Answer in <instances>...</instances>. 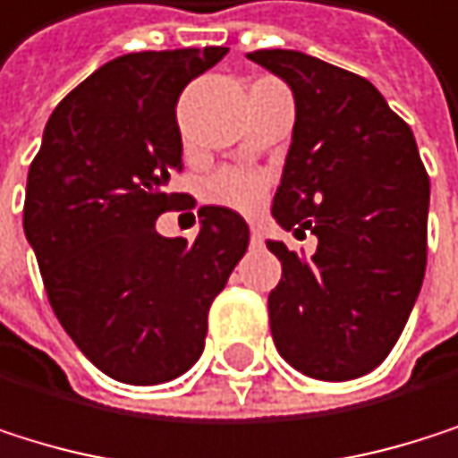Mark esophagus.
<instances>
[{
    "instance_id": "obj_1",
    "label": "esophagus",
    "mask_w": 458,
    "mask_h": 458,
    "mask_svg": "<svg viewBox=\"0 0 458 458\" xmlns=\"http://www.w3.org/2000/svg\"><path fill=\"white\" fill-rule=\"evenodd\" d=\"M250 239H252V244H255V247H260V244H263V231H260V227H252V231H250Z\"/></svg>"
}]
</instances>
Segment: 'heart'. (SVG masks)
<instances>
[{
    "label": "heart",
    "mask_w": 458,
    "mask_h": 458,
    "mask_svg": "<svg viewBox=\"0 0 458 458\" xmlns=\"http://www.w3.org/2000/svg\"><path fill=\"white\" fill-rule=\"evenodd\" d=\"M271 182L258 171L225 168L206 182V198L216 206L233 208L239 214H258L268 200Z\"/></svg>",
    "instance_id": "obj_1"
}]
</instances>
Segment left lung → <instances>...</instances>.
Masks as SVG:
<instances>
[{
    "instance_id": "1",
    "label": "left lung",
    "mask_w": 458,
    "mask_h": 458,
    "mask_svg": "<svg viewBox=\"0 0 458 458\" xmlns=\"http://www.w3.org/2000/svg\"><path fill=\"white\" fill-rule=\"evenodd\" d=\"M247 56L296 97L271 214L284 231L318 236L310 260L268 242L282 260L268 293L274 344L315 380L361 377L396 344L427 271V168L367 78L299 51Z\"/></svg>"
}]
</instances>
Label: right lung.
<instances>
[{
    "label": "right lung",
    "mask_w": 458,
    "mask_h": 458,
    "mask_svg": "<svg viewBox=\"0 0 458 458\" xmlns=\"http://www.w3.org/2000/svg\"><path fill=\"white\" fill-rule=\"evenodd\" d=\"M227 48L140 51L78 83L29 165L23 233L54 315L89 361L130 386L184 375L203 352L208 307L250 244L247 222L203 206L200 233L165 239L157 216L184 168L176 103Z\"/></svg>",
    "instance_id": "obj_1"
}]
</instances>
